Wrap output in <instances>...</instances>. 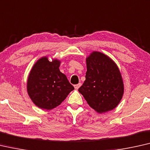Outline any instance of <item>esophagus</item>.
<instances>
[{
	"mask_svg": "<svg viewBox=\"0 0 150 150\" xmlns=\"http://www.w3.org/2000/svg\"><path fill=\"white\" fill-rule=\"evenodd\" d=\"M81 86V83H78V84H77V85H75L74 86V87H75V89H78L79 88V87Z\"/></svg>",
	"mask_w": 150,
	"mask_h": 150,
	"instance_id": "1",
	"label": "esophagus"
}]
</instances>
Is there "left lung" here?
<instances>
[{
  "mask_svg": "<svg viewBox=\"0 0 150 150\" xmlns=\"http://www.w3.org/2000/svg\"><path fill=\"white\" fill-rule=\"evenodd\" d=\"M86 80L78 90L97 112L113 110L124 93L119 69L110 57L96 51L86 58Z\"/></svg>",
  "mask_w": 150,
  "mask_h": 150,
  "instance_id": "1",
  "label": "left lung"
}]
</instances>
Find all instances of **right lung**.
<instances>
[{"mask_svg":"<svg viewBox=\"0 0 150 150\" xmlns=\"http://www.w3.org/2000/svg\"><path fill=\"white\" fill-rule=\"evenodd\" d=\"M61 61H49L42 57L33 66L29 74L27 90L31 100L38 107L51 110L63 102L74 87L67 76L59 70Z\"/></svg>","mask_w":150,"mask_h":150,"instance_id":"obj_1","label":"right lung"}]
</instances>
